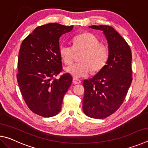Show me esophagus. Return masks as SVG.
I'll list each match as a JSON object with an SVG mask.
<instances>
[{
  "instance_id": "obj_1",
  "label": "esophagus",
  "mask_w": 148,
  "mask_h": 148,
  "mask_svg": "<svg viewBox=\"0 0 148 148\" xmlns=\"http://www.w3.org/2000/svg\"><path fill=\"white\" fill-rule=\"evenodd\" d=\"M72 82H73L74 84H79L82 83L81 80H79L77 78H75V77H74L73 79H72Z\"/></svg>"
}]
</instances>
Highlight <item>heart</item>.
I'll use <instances>...</instances> for the list:
<instances>
[{"mask_svg": "<svg viewBox=\"0 0 148 148\" xmlns=\"http://www.w3.org/2000/svg\"><path fill=\"white\" fill-rule=\"evenodd\" d=\"M73 46L62 44L59 47V55L64 62L71 64L74 60L75 51L85 50L77 62L66 68V71L75 77H83L91 74L92 70L99 72L106 65L110 53L108 47L100 44L99 40L94 34L85 32L77 35L72 39Z\"/></svg>", "mask_w": 148, "mask_h": 148, "instance_id": "heart-1", "label": "heart"}]
</instances>
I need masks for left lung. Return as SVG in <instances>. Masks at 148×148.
I'll return each mask as SVG.
<instances>
[{
    "instance_id": "1",
    "label": "left lung",
    "mask_w": 148,
    "mask_h": 148,
    "mask_svg": "<svg viewBox=\"0 0 148 148\" xmlns=\"http://www.w3.org/2000/svg\"><path fill=\"white\" fill-rule=\"evenodd\" d=\"M89 28L103 31L110 56L98 73L92 78L84 80L82 108L87 116L104 119L119 108L132 83L131 49L112 27L101 25Z\"/></svg>"
}]
</instances>
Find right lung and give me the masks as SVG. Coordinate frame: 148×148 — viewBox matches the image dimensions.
Masks as SVG:
<instances>
[{"instance_id": "1", "label": "right lung", "mask_w": 148, "mask_h": 148, "mask_svg": "<svg viewBox=\"0 0 148 148\" xmlns=\"http://www.w3.org/2000/svg\"><path fill=\"white\" fill-rule=\"evenodd\" d=\"M73 26L52 23L39 26L22 42L18 56L17 79L22 97L29 108L44 117L61 110L64 94L72 77L62 72L59 55V38Z\"/></svg>"}]
</instances>
